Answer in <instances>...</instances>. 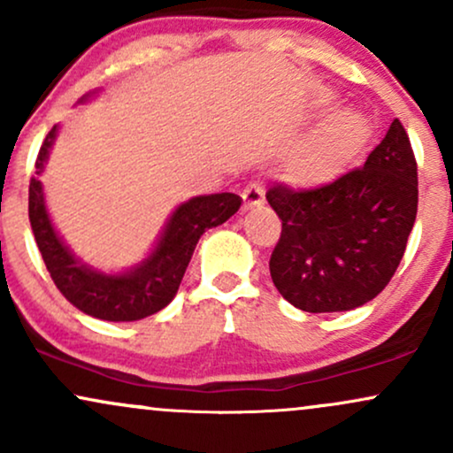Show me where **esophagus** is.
<instances>
[{
	"label": "esophagus",
	"mask_w": 453,
	"mask_h": 453,
	"mask_svg": "<svg viewBox=\"0 0 453 453\" xmlns=\"http://www.w3.org/2000/svg\"><path fill=\"white\" fill-rule=\"evenodd\" d=\"M264 189L259 183H251L244 187L242 191V211H251V209H257V206L264 204Z\"/></svg>",
	"instance_id": "34e87169"
}]
</instances>
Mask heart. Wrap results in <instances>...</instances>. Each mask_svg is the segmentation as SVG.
Returning a JSON list of instances; mask_svg holds the SVG:
<instances>
[{
    "label": "heart",
    "instance_id": "1",
    "mask_svg": "<svg viewBox=\"0 0 453 453\" xmlns=\"http://www.w3.org/2000/svg\"><path fill=\"white\" fill-rule=\"evenodd\" d=\"M371 129L362 112L336 108L319 117L280 155V174L303 189L332 185L366 149Z\"/></svg>",
    "mask_w": 453,
    "mask_h": 453
}]
</instances>
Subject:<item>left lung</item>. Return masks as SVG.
Masks as SVG:
<instances>
[{"label":"left lung","instance_id":"8db88e82","mask_svg":"<svg viewBox=\"0 0 453 453\" xmlns=\"http://www.w3.org/2000/svg\"><path fill=\"white\" fill-rule=\"evenodd\" d=\"M283 230L270 256L279 294L306 313H341L371 303L396 273L418 215V164L403 123L362 168L332 185L268 189Z\"/></svg>","mask_w":453,"mask_h":453}]
</instances>
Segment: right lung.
<instances>
[{"mask_svg":"<svg viewBox=\"0 0 453 453\" xmlns=\"http://www.w3.org/2000/svg\"><path fill=\"white\" fill-rule=\"evenodd\" d=\"M100 91L82 96L78 104H87ZM59 134L55 126L44 138L35 159V174L29 183V223L35 244L53 277L57 289L82 313L104 321H138L157 313L173 303L179 285L200 236L211 227L221 226L241 209L236 194L196 196L179 204L165 221L157 242L149 256L136 266L121 273H104L82 262L64 242L50 212L46 209L42 176L46 161Z\"/></svg>","mask_w":453,"mask_h":453,"instance_id":"obj_1","label":"right lung"}]
</instances>
